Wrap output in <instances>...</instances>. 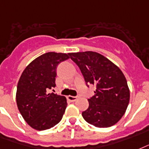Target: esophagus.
Instances as JSON below:
<instances>
[{
	"label": "esophagus",
	"instance_id": "esophagus-1",
	"mask_svg": "<svg viewBox=\"0 0 149 149\" xmlns=\"http://www.w3.org/2000/svg\"><path fill=\"white\" fill-rule=\"evenodd\" d=\"M68 100H70L71 102H74L76 100H78V97L77 96H72V95H68Z\"/></svg>",
	"mask_w": 149,
	"mask_h": 149
}]
</instances>
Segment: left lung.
I'll list each match as a JSON object with an SVG mask.
<instances>
[{"mask_svg": "<svg viewBox=\"0 0 149 149\" xmlns=\"http://www.w3.org/2000/svg\"><path fill=\"white\" fill-rule=\"evenodd\" d=\"M85 82L95 85V95L82 112L83 118L96 127H109L121 119L130 100V90L121 70L102 54L93 51L69 53Z\"/></svg>", "mask_w": 149, "mask_h": 149, "instance_id": "obj_1", "label": "left lung"}]
</instances>
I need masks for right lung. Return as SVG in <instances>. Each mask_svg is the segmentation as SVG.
I'll return each mask as SVG.
<instances>
[{
  "mask_svg": "<svg viewBox=\"0 0 149 149\" xmlns=\"http://www.w3.org/2000/svg\"><path fill=\"white\" fill-rule=\"evenodd\" d=\"M68 54L48 52L33 60L23 71L17 85L16 102L31 127L43 131L61 120L68 106L63 95L48 93L56 86V68Z\"/></svg>",
  "mask_w": 149,
  "mask_h": 149,
  "instance_id": "right-lung-1",
  "label": "right lung"
}]
</instances>
